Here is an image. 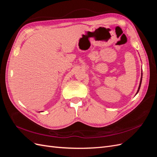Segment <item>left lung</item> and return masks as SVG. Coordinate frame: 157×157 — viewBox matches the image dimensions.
Here are the masks:
<instances>
[{
    "instance_id": "left-lung-1",
    "label": "left lung",
    "mask_w": 157,
    "mask_h": 157,
    "mask_svg": "<svg viewBox=\"0 0 157 157\" xmlns=\"http://www.w3.org/2000/svg\"><path fill=\"white\" fill-rule=\"evenodd\" d=\"M142 75H143V74H142V72H141V79H140V85H139V87H138V90H137V93H136V94L138 93V92H139V90H140V87H141V81H142Z\"/></svg>"
}]
</instances>
